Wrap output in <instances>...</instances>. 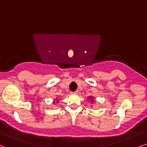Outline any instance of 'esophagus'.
I'll use <instances>...</instances> for the list:
<instances>
[{"label":"esophagus","mask_w":147,"mask_h":147,"mask_svg":"<svg viewBox=\"0 0 147 147\" xmlns=\"http://www.w3.org/2000/svg\"><path fill=\"white\" fill-rule=\"evenodd\" d=\"M78 93H79L78 91H75V92H72V94L76 95V94H78Z\"/></svg>","instance_id":"esophagus-1"}]
</instances>
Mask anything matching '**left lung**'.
Here are the masks:
<instances>
[{
    "mask_svg": "<svg viewBox=\"0 0 147 147\" xmlns=\"http://www.w3.org/2000/svg\"><path fill=\"white\" fill-rule=\"evenodd\" d=\"M94 99H95V98L94 96H89L88 97V101L90 102V103H94V102H95L94 101Z\"/></svg>",
    "mask_w": 147,
    "mask_h": 147,
    "instance_id": "8db88e82",
    "label": "left lung"
}]
</instances>
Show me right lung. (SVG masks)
<instances>
[{
  "instance_id": "right-lung-1",
  "label": "right lung",
  "mask_w": 147,
  "mask_h": 147,
  "mask_svg": "<svg viewBox=\"0 0 147 147\" xmlns=\"http://www.w3.org/2000/svg\"><path fill=\"white\" fill-rule=\"evenodd\" d=\"M55 101H56V102H59V99H58V97H57L56 98H55V99L53 100V104L55 103Z\"/></svg>"
}]
</instances>
